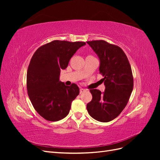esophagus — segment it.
I'll return each mask as SVG.
<instances>
[{
  "label": "esophagus",
  "mask_w": 160,
  "mask_h": 160,
  "mask_svg": "<svg viewBox=\"0 0 160 160\" xmlns=\"http://www.w3.org/2000/svg\"><path fill=\"white\" fill-rule=\"evenodd\" d=\"M85 91H86V90H85V89H83V88H81V89H80V93H81V94L84 93Z\"/></svg>",
  "instance_id": "1"
}]
</instances>
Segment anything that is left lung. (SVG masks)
Returning a JSON list of instances; mask_svg holds the SVG:
<instances>
[{
    "instance_id": "1",
    "label": "left lung",
    "mask_w": 160,
    "mask_h": 160,
    "mask_svg": "<svg viewBox=\"0 0 160 160\" xmlns=\"http://www.w3.org/2000/svg\"><path fill=\"white\" fill-rule=\"evenodd\" d=\"M87 42L99 57V73L105 85L103 93L90 89L93 98L87 104V109L97 121L109 122L117 118L128 103L133 88L132 68L119 47L103 40Z\"/></svg>"
}]
</instances>
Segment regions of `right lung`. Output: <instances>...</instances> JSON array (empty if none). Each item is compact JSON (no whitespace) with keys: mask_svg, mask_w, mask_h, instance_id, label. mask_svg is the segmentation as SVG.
Returning a JSON list of instances; mask_svg holds the SVG:
<instances>
[{"mask_svg":"<svg viewBox=\"0 0 160 160\" xmlns=\"http://www.w3.org/2000/svg\"><path fill=\"white\" fill-rule=\"evenodd\" d=\"M85 42L55 40L34 53L27 74L28 95L33 108L47 121L57 122L69 114L72 101L79 93L76 84L66 86L59 81L61 69Z\"/></svg>","mask_w":160,"mask_h":160,"instance_id":"obj_1","label":"right lung"}]
</instances>
